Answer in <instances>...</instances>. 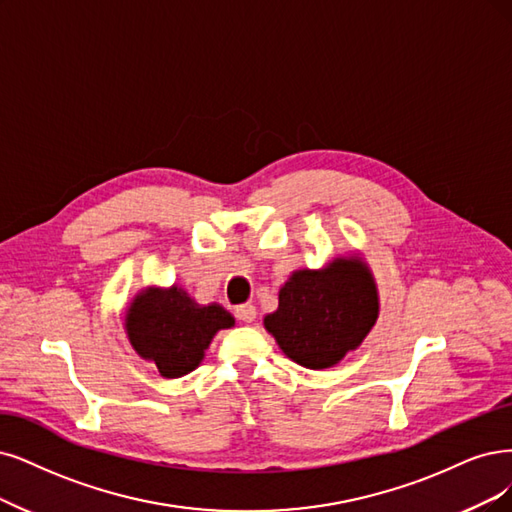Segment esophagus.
<instances>
[{
  "label": "esophagus",
  "instance_id": "34e87169",
  "mask_svg": "<svg viewBox=\"0 0 512 512\" xmlns=\"http://www.w3.org/2000/svg\"><path fill=\"white\" fill-rule=\"evenodd\" d=\"M236 318L242 320V323H253V320L257 318V310L251 304H242L236 308Z\"/></svg>",
  "mask_w": 512,
  "mask_h": 512
}]
</instances>
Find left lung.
<instances>
[{"instance_id": "1", "label": "left lung", "mask_w": 512, "mask_h": 512, "mask_svg": "<svg viewBox=\"0 0 512 512\" xmlns=\"http://www.w3.org/2000/svg\"><path fill=\"white\" fill-rule=\"evenodd\" d=\"M380 314L375 278L361 257H335L320 270H297L280 287L278 310L263 318L293 363L329 369L363 344Z\"/></svg>"}]
</instances>
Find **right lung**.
I'll return each mask as SVG.
<instances>
[{
	"label": "right lung",
	"instance_id": "obj_1",
	"mask_svg": "<svg viewBox=\"0 0 512 512\" xmlns=\"http://www.w3.org/2000/svg\"><path fill=\"white\" fill-rule=\"evenodd\" d=\"M124 327L135 352L166 380H175L202 363L215 333L234 327V316L219 304L198 306L175 285L147 287L130 301Z\"/></svg>",
	"mask_w": 512,
	"mask_h": 512
}]
</instances>
